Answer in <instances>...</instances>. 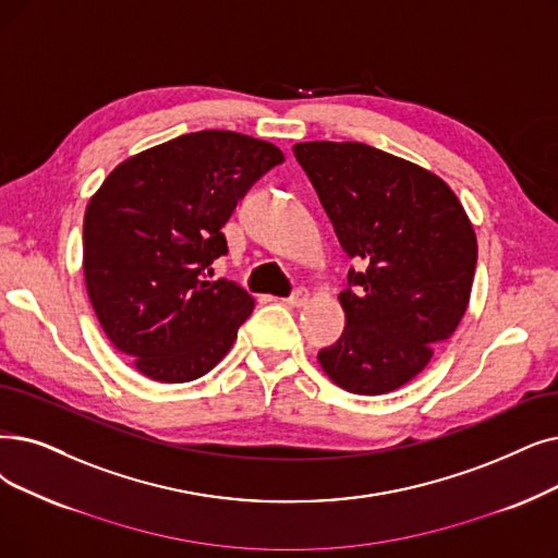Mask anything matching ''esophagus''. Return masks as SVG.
I'll list each match as a JSON object with an SVG mask.
<instances>
[{
  "instance_id": "esophagus-1",
  "label": "esophagus",
  "mask_w": 558,
  "mask_h": 558,
  "mask_svg": "<svg viewBox=\"0 0 558 558\" xmlns=\"http://www.w3.org/2000/svg\"><path fill=\"white\" fill-rule=\"evenodd\" d=\"M307 301H310V292H307V289H296V292H294L292 296H289V299H284L282 303H284V305H292V307H303Z\"/></svg>"
}]
</instances>
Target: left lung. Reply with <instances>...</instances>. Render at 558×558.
Listing matches in <instances>:
<instances>
[{"label": "left lung", "mask_w": 558, "mask_h": 558, "mask_svg": "<svg viewBox=\"0 0 558 558\" xmlns=\"http://www.w3.org/2000/svg\"><path fill=\"white\" fill-rule=\"evenodd\" d=\"M294 155L360 269L339 294L347 328L319 351L353 395L399 390L468 310L476 234L451 186L428 168L357 141H305Z\"/></svg>", "instance_id": "1"}]
</instances>
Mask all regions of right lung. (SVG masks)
I'll list each match as a JSON object with an SVG mask.
<instances>
[{
	"instance_id": "right-lung-1",
	"label": "right lung",
	"mask_w": 558,
	"mask_h": 558,
	"mask_svg": "<svg viewBox=\"0 0 558 558\" xmlns=\"http://www.w3.org/2000/svg\"><path fill=\"white\" fill-rule=\"evenodd\" d=\"M284 155L274 143L203 130L155 145L107 175L84 214V278L109 342L143 376L189 383L232 349L255 299L205 280L228 253L236 201Z\"/></svg>"
}]
</instances>
